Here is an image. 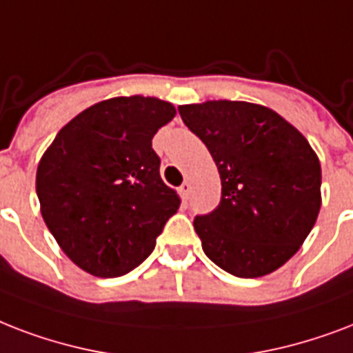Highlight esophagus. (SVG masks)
Instances as JSON below:
<instances>
[{"label":"esophagus","instance_id":"1","mask_svg":"<svg viewBox=\"0 0 353 353\" xmlns=\"http://www.w3.org/2000/svg\"><path fill=\"white\" fill-rule=\"evenodd\" d=\"M180 195H182V199H190L191 195V184L190 182H184V184L180 185Z\"/></svg>","mask_w":353,"mask_h":353}]
</instances>
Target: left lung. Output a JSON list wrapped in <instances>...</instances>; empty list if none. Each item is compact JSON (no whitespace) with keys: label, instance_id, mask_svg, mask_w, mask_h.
<instances>
[{"label":"left lung","instance_id":"obj_1","mask_svg":"<svg viewBox=\"0 0 353 353\" xmlns=\"http://www.w3.org/2000/svg\"><path fill=\"white\" fill-rule=\"evenodd\" d=\"M221 176V202L195 217L202 250L221 269L259 278L288 263L315 226L321 162L310 141L269 106L204 101L179 106Z\"/></svg>","mask_w":353,"mask_h":353}]
</instances>
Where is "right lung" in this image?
I'll list each match as a JSON object with an SVG mask.
<instances>
[{
    "mask_svg": "<svg viewBox=\"0 0 353 353\" xmlns=\"http://www.w3.org/2000/svg\"><path fill=\"white\" fill-rule=\"evenodd\" d=\"M176 116L158 97H112L65 123L37 169V195L62 252L90 274L116 278L152 252L180 206L152 151Z\"/></svg>",
    "mask_w": 353,
    "mask_h": 353,
    "instance_id": "right-lung-1",
    "label": "right lung"
}]
</instances>
